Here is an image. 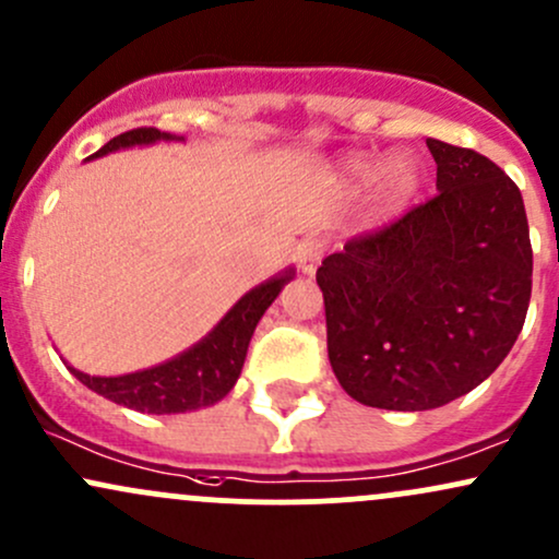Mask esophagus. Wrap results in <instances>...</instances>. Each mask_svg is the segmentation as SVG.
I'll return each instance as SVG.
<instances>
[{
    "instance_id": "esophagus-1",
    "label": "esophagus",
    "mask_w": 559,
    "mask_h": 559,
    "mask_svg": "<svg viewBox=\"0 0 559 559\" xmlns=\"http://www.w3.org/2000/svg\"><path fill=\"white\" fill-rule=\"evenodd\" d=\"M326 251H329L326 238H321V236L305 238V241L299 243V249H297L299 267H302L305 273H316V267L321 265V260L326 257Z\"/></svg>"
}]
</instances>
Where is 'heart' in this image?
I'll return each mask as SVG.
<instances>
[{"label":"heart","instance_id":"1","mask_svg":"<svg viewBox=\"0 0 559 559\" xmlns=\"http://www.w3.org/2000/svg\"><path fill=\"white\" fill-rule=\"evenodd\" d=\"M349 175L358 182L377 180L379 195L390 206L406 204L411 195H414V190L419 188V169H416L414 158L406 156V153H397L388 164H379L377 158H355L349 164Z\"/></svg>","mask_w":559,"mask_h":559}]
</instances>
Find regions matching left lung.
Masks as SVG:
<instances>
[{
	"mask_svg": "<svg viewBox=\"0 0 559 559\" xmlns=\"http://www.w3.org/2000/svg\"><path fill=\"white\" fill-rule=\"evenodd\" d=\"M438 195L349 238L316 278L349 397L427 411L499 369L523 331L533 249L520 188L483 153L427 140Z\"/></svg>",
	"mask_w": 559,
	"mask_h": 559,
	"instance_id": "1",
	"label": "left lung"
}]
</instances>
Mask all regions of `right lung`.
I'll list each match as a JSON object with an SVG mask.
<instances>
[{
  "instance_id": "right-lung-1",
  "label": "right lung",
  "mask_w": 559,
  "mask_h": 559,
  "mask_svg": "<svg viewBox=\"0 0 559 559\" xmlns=\"http://www.w3.org/2000/svg\"><path fill=\"white\" fill-rule=\"evenodd\" d=\"M156 140H169V134L156 127H138V130L116 134L95 156H106L110 151L130 148V145L156 143ZM289 278L292 270L251 289L247 297L238 299L236 308L217 323V329L204 342L167 364L124 373V377H90L71 366L69 369L79 382L87 384L97 395L108 397L119 406L143 411V414H182V411L212 406L233 390L243 369V358H247L249 340L257 323Z\"/></svg>"
}]
</instances>
